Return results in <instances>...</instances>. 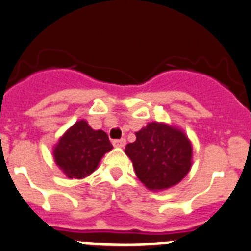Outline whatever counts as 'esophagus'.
<instances>
[{"label":"esophagus","instance_id":"34e87169","mask_svg":"<svg viewBox=\"0 0 251 251\" xmlns=\"http://www.w3.org/2000/svg\"><path fill=\"white\" fill-rule=\"evenodd\" d=\"M124 145H126V139L113 140V147H116V148H124Z\"/></svg>","mask_w":251,"mask_h":251}]
</instances>
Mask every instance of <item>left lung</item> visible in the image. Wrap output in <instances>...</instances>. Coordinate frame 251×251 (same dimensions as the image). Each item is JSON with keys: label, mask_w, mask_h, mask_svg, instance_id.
Instances as JSON below:
<instances>
[{"label": "left lung", "mask_w": 251, "mask_h": 251, "mask_svg": "<svg viewBox=\"0 0 251 251\" xmlns=\"http://www.w3.org/2000/svg\"><path fill=\"white\" fill-rule=\"evenodd\" d=\"M135 142L127 144L124 152L148 190H168L190 173L192 143L182 129L164 122H150L135 132Z\"/></svg>", "instance_id": "1"}]
</instances>
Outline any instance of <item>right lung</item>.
<instances>
[{"instance_id": "right-lung-1", "label": "right lung", "mask_w": 251, "mask_h": 251, "mask_svg": "<svg viewBox=\"0 0 251 251\" xmlns=\"http://www.w3.org/2000/svg\"><path fill=\"white\" fill-rule=\"evenodd\" d=\"M113 149L103 130H95L87 121L73 124L52 148L56 165L69 178H85L99 168L104 154Z\"/></svg>"}]
</instances>
